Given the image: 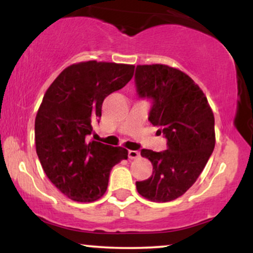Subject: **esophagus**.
Returning <instances> with one entry per match:
<instances>
[{"label": "esophagus", "instance_id": "34e87169", "mask_svg": "<svg viewBox=\"0 0 253 253\" xmlns=\"http://www.w3.org/2000/svg\"><path fill=\"white\" fill-rule=\"evenodd\" d=\"M140 157V153H139V151H133V150H129L128 151V158L129 159H136Z\"/></svg>", "mask_w": 253, "mask_h": 253}]
</instances>
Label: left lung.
<instances>
[{
  "label": "left lung",
  "mask_w": 253,
  "mask_h": 253,
  "mask_svg": "<svg viewBox=\"0 0 253 253\" xmlns=\"http://www.w3.org/2000/svg\"><path fill=\"white\" fill-rule=\"evenodd\" d=\"M134 82L138 96L151 101L149 121L159 127L168 146L162 152L140 151L153 171L150 178L135 183L136 190L151 201H172L195 183L213 152V112L200 86L181 70L138 65Z\"/></svg>",
  "instance_id": "8db88e82"
}]
</instances>
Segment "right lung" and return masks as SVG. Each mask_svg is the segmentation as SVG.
I'll use <instances>...</instances> for the list:
<instances>
[{
    "instance_id": "add662e5",
    "label": "right lung",
    "mask_w": 253,
    "mask_h": 253,
    "mask_svg": "<svg viewBox=\"0 0 253 253\" xmlns=\"http://www.w3.org/2000/svg\"><path fill=\"white\" fill-rule=\"evenodd\" d=\"M133 71L127 64H74L43 95L34 127L37 155L48 179L74 201L100 199L112 168L128 157L124 147L89 140V135L100 121L104 98L124 88Z\"/></svg>"
}]
</instances>
